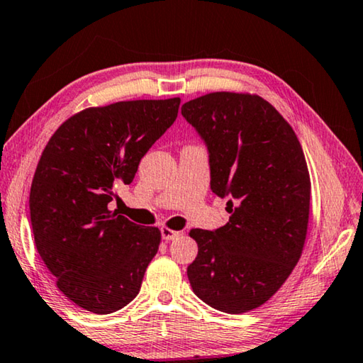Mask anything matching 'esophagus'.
Here are the masks:
<instances>
[{"instance_id":"esophagus-1","label":"esophagus","mask_w":363,"mask_h":363,"mask_svg":"<svg viewBox=\"0 0 363 363\" xmlns=\"http://www.w3.org/2000/svg\"><path fill=\"white\" fill-rule=\"evenodd\" d=\"M179 235H181V232L169 229V227H163V229H162V237H163V240H167V242L174 240V238L179 237Z\"/></svg>"}]
</instances>
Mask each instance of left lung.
Listing matches in <instances>:
<instances>
[{"label":"left lung","instance_id":"left-lung-1","mask_svg":"<svg viewBox=\"0 0 363 363\" xmlns=\"http://www.w3.org/2000/svg\"><path fill=\"white\" fill-rule=\"evenodd\" d=\"M181 113L205 140L211 190L229 196V223L192 229L199 255L187 267L194 293L227 314H242L274 296L303 253L311 177L288 121L256 94L210 93Z\"/></svg>","mask_w":363,"mask_h":363}]
</instances>
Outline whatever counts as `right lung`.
<instances>
[{
    "instance_id": "right-lung-1",
    "label": "right lung",
    "mask_w": 363,
    "mask_h": 363,
    "mask_svg": "<svg viewBox=\"0 0 363 363\" xmlns=\"http://www.w3.org/2000/svg\"><path fill=\"white\" fill-rule=\"evenodd\" d=\"M179 104L173 97L84 108L57 128L41 153L30 189L35 245L59 290L78 307L112 314L138 296L162 233L107 205L116 187L133 182Z\"/></svg>"
}]
</instances>
